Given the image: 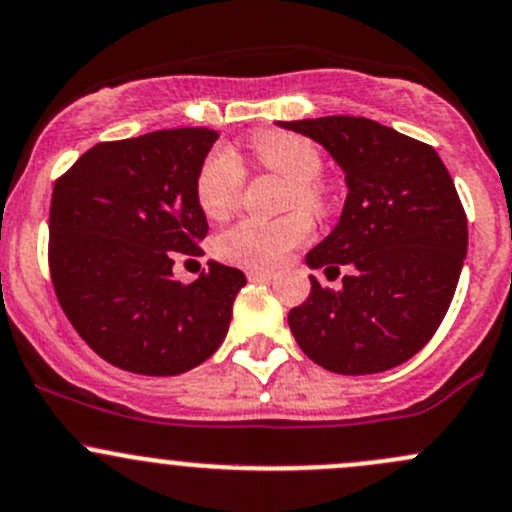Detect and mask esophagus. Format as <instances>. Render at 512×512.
Wrapping results in <instances>:
<instances>
[{
  "label": "esophagus",
  "mask_w": 512,
  "mask_h": 512,
  "mask_svg": "<svg viewBox=\"0 0 512 512\" xmlns=\"http://www.w3.org/2000/svg\"><path fill=\"white\" fill-rule=\"evenodd\" d=\"M246 276H249V281H271L273 273L261 271V268H249V271H246Z\"/></svg>",
  "instance_id": "obj_1"
}]
</instances>
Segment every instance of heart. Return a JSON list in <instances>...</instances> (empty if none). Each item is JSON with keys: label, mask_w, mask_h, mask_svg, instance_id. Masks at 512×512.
<instances>
[{"label": "heart", "mask_w": 512, "mask_h": 512, "mask_svg": "<svg viewBox=\"0 0 512 512\" xmlns=\"http://www.w3.org/2000/svg\"><path fill=\"white\" fill-rule=\"evenodd\" d=\"M254 162L266 172L288 182L286 209L303 208L320 214L328 207V189L320 182L323 155L313 140L286 130H263L249 140ZM246 187V165L231 147L217 145L207 152L194 179V197L199 209L212 221H224L239 209ZM313 234L308 214L293 213L288 217L241 219L214 239V254L231 266L273 268L283 261L295 246L308 241Z\"/></svg>", "instance_id": "heart-1"}]
</instances>
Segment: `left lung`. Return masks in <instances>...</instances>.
<instances>
[{"instance_id": "8db88e82", "label": "left lung", "mask_w": 512, "mask_h": 512, "mask_svg": "<svg viewBox=\"0 0 512 512\" xmlns=\"http://www.w3.org/2000/svg\"><path fill=\"white\" fill-rule=\"evenodd\" d=\"M333 155L347 182L337 226L305 256L340 291L310 276L288 313L300 350L337 374H374L414 357L449 310L468 249L453 179L426 142L355 115L291 120Z\"/></svg>"}]
</instances>
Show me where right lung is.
<instances>
[{
	"label": "right lung",
	"instance_id": "1",
	"mask_svg": "<svg viewBox=\"0 0 512 512\" xmlns=\"http://www.w3.org/2000/svg\"><path fill=\"white\" fill-rule=\"evenodd\" d=\"M219 133L157 130L98 142L56 179L49 268L76 333L105 362L170 377L221 345L239 268L209 261L194 283L172 276L177 256H202L209 224L194 197L197 170Z\"/></svg>",
	"mask_w": 512,
	"mask_h": 512
}]
</instances>
